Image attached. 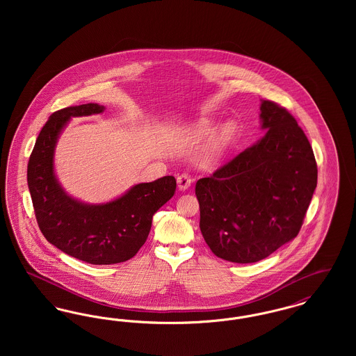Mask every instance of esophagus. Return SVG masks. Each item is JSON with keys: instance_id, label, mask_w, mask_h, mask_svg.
<instances>
[{"instance_id": "1", "label": "esophagus", "mask_w": 356, "mask_h": 356, "mask_svg": "<svg viewBox=\"0 0 356 356\" xmlns=\"http://www.w3.org/2000/svg\"><path fill=\"white\" fill-rule=\"evenodd\" d=\"M177 184L181 191H184L192 184V177L188 173H181L180 176H177Z\"/></svg>"}]
</instances>
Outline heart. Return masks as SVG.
I'll list each match as a JSON object with an SVG mask.
<instances>
[{
	"mask_svg": "<svg viewBox=\"0 0 356 356\" xmlns=\"http://www.w3.org/2000/svg\"><path fill=\"white\" fill-rule=\"evenodd\" d=\"M213 125H211L209 122H200L199 125H196V128L193 129V136L195 137H205V136L211 135L213 132ZM235 134V127L228 122L221 128L220 132L218 136L212 140V143L209 144L207 154H205V160L207 161H212L216 157L220 156L222 149L228 145V143L231 141L232 136Z\"/></svg>",
	"mask_w": 356,
	"mask_h": 356,
	"instance_id": "obj_1",
	"label": "heart"
}]
</instances>
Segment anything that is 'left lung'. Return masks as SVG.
Here are the masks:
<instances>
[{
    "label": "left lung",
    "mask_w": 356,
    "mask_h": 356,
    "mask_svg": "<svg viewBox=\"0 0 356 356\" xmlns=\"http://www.w3.org/2000/svg\"><path fill=\"white\" fill-rule=\"evenodd\" d=\"M260 111L266 136L195 188L204 240L232 263L266 259L298 236L318 183L315 154L298 121L270 100Z\"/></svg>",
    "instance_id": "8db88e82"
}]
</instances>
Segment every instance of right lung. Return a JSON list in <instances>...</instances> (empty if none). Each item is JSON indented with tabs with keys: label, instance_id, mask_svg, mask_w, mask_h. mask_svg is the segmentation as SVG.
I'll return each mask as SVG.
<instances>
[{
	"label": "right lung",
	"instance_id": "1",
	"mask_svg": "<svg viewBox=\"0 0 356 356\" xmlns=\"http://www.w3.org/2000/svg\"><path fill=\"white\" fill-rule=\"evenodd\" d=\"M102 111V105L90 102L51 113L28 163V186L42 235L63 252L97 266L134 257L149 235L154 212L176 191V179L164 176L137 184L120 199L102 205L79 203L64 193L53 173L57 136L70 118Z\"/></svg>",
	"mask_w": 356,
	"mask_h": 356
}]
</instances>
